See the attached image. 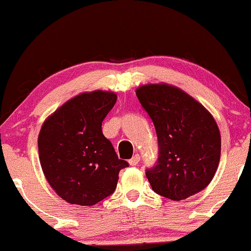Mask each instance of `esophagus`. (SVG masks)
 Here are the masks:
<instances>
[{
	"label": "esophagus",
	"mask_w": 251,
	"mask_h": 251,
	"mask_svg": "<svg viewBox=\"0 0 251 251\" xmlns=\"http://www.w3.org/2000/svg\"><path fill=\"white\" fill-rule=\"evenodd\" d=\"M139 162H140V156H139V154H135L133 158L129 159V164H130V165H136L139 163Z\"/></svg>",
	"instance_id": "1"
}]
</instances>
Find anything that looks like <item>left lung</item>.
<instances>
[{
    "label": "left lung",
    "mask_w": 251,
    "mask_h": 251,
    "mask_svg": "<svg viewBox=\"0 0 251 251\" xmlns=\"http://www.w3.org/2000/svg\"><path fill=\"white\" fill-rule=\"evenodd\" d=\"M136 97L158 138V162L146 170L152 190L172 201L201 192L220 162L221 136L213 115L190 94L168 83L140 86Z\"/></svg>",
    "instance_id": "8db88e82"
}]
</instances>
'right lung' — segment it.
Returning <instances> with one entry per match:
<instances>
[{"label": "right lung", "mask_w": 251, "mask_h": 251, "mask_svg": "<svg viewBox=\"0 0 251 251\" xmlns=\"http://www.w3.org/2000/svg\"><path fill=\"white\" fill-rule=\"evenodd\" d=\"M116 100V93L107 90L81 93L56 108L41 126L37 143L43 174L68 203H99L113 193L120 170L128 167L101 130Z\"/></svg>", "instance_id": "add662e5"}]
</instances>
